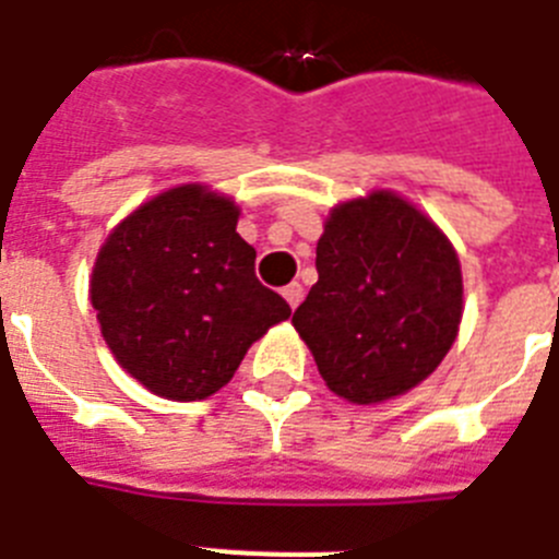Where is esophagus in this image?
I'll return each instance as SVG.
<instances>
[{
	"label": "esophagus",
	"instance_id": "34e87169",
	"mask_svg": "<svg viewBox=\"0 0 559 559\" xmlns=\"http://www.w3.org/2000/svg\"><path fill=\"white\" fill-rule=\"evenodd\" d=\"M281 295L287 298V304L295 310V307H298V304H301V298H304V287L298 284V281H293V284H287V287H284V293H281Z\"/></svg>",
	"mask_w": 559,
	"mask_h": 559
}]
</instances>
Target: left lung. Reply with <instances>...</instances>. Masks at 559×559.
I'll list each match as a JSON object with an SVG mask.
<instances>
[{
    "instance_id": "obj_1",
    "label": "left lung",
    "mask_w": 559,
    "mask_h": 559,
    "mask_svg": "<svg viewBox=\"0 0 559 559\" xmlns=\"http://www.w3.org/2000/svg\"><path fill=\"white\" fill-rule=\"evenodd\" d=\"M316 270L293 326L335 396L379 405L442 365L460 333L462 266L419 206L390 189L333 206Z\"/></svg>"
}]
</instances>
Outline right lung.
Here are the masks:
<instances>
[{
  "instance_id": "right-lung-1",
  "label": "right lung",
  "mask_w": 559,
  "mask_h": 559,
  "mask_svg": "<svg viewBox=\"0 0 559 559\" xmlns=\"http://www.w3.org/2000/svg\"><path fill=\"white\" fill-rule=\"evenodd\" d=\"M240 209L203 183L140 203L108 233L91 270V304L117 365L154 396L201 402L229 384L247 350L289 319L255 278Z\"/></svg>"
}]
</instances>
